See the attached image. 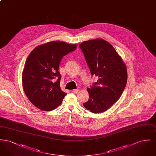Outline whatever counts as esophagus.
Listing matches in <instances>:
<instances>
[{
  "instance_id": "obj_1",
  "label": "esophagus",
  "mask_w": 156,
  "mask_h": 156,
  "mask_svg": "<svg viewBox=\"0 0 156 156\" xmlns=\"http://www.w3.org/2000/svg\"><path fill=\"white\" fill-rule=\"evenodd\" d=\"M78 91H79V90L77 89H74V90H73V92H74V94H77V93L78 92Z\"/></svg>"
}]
</instances>
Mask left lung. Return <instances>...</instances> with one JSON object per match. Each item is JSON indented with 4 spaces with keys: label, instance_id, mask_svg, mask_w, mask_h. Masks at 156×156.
Returning a JSON list of instances; mask_svg holds the SVG:
<instances>
[{
    "label": "left lung",
    "instance_id": "obj_1",
    "mask_svg": "<svg viewBox=\"0 0 156 156\" xmlns=\"http://www.w3.org/2000/svg\"><path fill=\"white\" fill-rule=\"evenodd\" d=\"M79 47L91 74L98 77L87 89L89 100L83 105L94 113L106 111L119 99L126 87V64L113 47L103 39L85 41Z\"/></svg>",
    "mask_w": 156,
    "mask_h": 156
}]
</instances>
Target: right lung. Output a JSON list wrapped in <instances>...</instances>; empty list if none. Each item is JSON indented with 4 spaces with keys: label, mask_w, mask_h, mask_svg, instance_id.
Masks as SVG:
<instances>
[{
    "label": "right lung",
    "mask_w": 156,
    "mask_h": 156,
    "mask_svg": "<svg viewBox=\"0 0 156 156\" xmlns=\"http://www.w3.org/2000/svg\"><path fill=\"white\" fill-rule=\"evenodd\" d=\"M76 44L53 41L36 47L28 56L22 73L26 95L37 108L50 111L61 104L67 94L60 88L61 60Z\"/></svg>",
    "instance_id": "right-lung-1"
}]
</instances>
